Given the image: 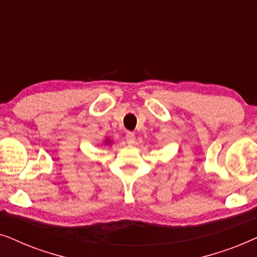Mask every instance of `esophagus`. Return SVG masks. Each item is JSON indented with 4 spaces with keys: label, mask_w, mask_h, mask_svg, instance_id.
<instances>
[{
    "label": "esophagus",
    "mask_w": 257,
    "mask_h": 257,
    "mask_svg": "<svg viewBox=\"0 0 257 257\" xmlns=\"http://www.w3.org/2000/svg\"><path fill=\"white\" fill-rule=\"evenodd\" d=\"M125 139L126 142H127V144H135L136 142V135L133 132H126L125 135Z\"/></svg>",
    "instance_id": "1"
}]
</instances>
